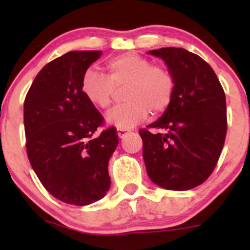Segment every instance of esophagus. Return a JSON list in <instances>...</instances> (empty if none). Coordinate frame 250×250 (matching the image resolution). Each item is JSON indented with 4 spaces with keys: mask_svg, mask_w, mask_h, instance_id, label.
<instances>
[{
    "mask_svg": "<svg viewBox=\"0 0 250 250\" xmlns=\"http://www.w3.org/2000/svg\"><path fill=\"white\" fill-rule=\"evenodd\" d=\"M128 133L129 130H127V129H117V136H119L120 139H123Z\"/></svg>",
    "mask_w": 250,
    "mask_h": 250,
    "instance_id": "1",
    "label": "esophagus"
}]
</instances>
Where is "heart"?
<instances>
[{"instance_id": "b5f03b06", "label": "heart", "mask_w": 250, "mask_h": 250, "mask_svg": "<svg viewBox=\"0 0 250 250\" xmlns=\"http://www.w3.org/2000/svg\"><path fill=\"white\" fill-rule=\"evenodd\" d=\"M108 76L88 69L82 77L81 91L94 107L107 109L113 101L115 88L125 89L127 102L111 109L105 115L108 125L130 129L147 119L159 116L169 108L174 97L175 82L166 68L153 65L139 54H123L108 62Z\"/></svg>"}]
</instances>
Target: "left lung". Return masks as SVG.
<instances>
[{
  "instance_id": "1",
  "label": "left lung",
  "mask_w": 250,
  "mask_h": 250,
  "mask_svg": "<svg viewBox=\"0 0 250 250\" xmlns=\"http://www.w3.org/2000/svg\"><path fill=\"white\" fill-rule=\"evenodd\" d=\"M148 54L165 61L173 76L170 105L139 131L149 179L169 190H189L208 179L216 166L227 133L226 95L213 68L182 48H161Z\"/></svg>"
}]
</instances>
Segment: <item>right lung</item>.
<instances>
[{
    "label": "right lung",
    "mask_w": 250,
    "mask_h": 250,
    "mask_svg": "<svg viewBox=\"0 0 250 250\" xmlns=\"http://www.w3.org/2000/svg\"><path fill=\"white\" fill-rule=\"evenodd\" d=\"M102 53L69 51L45 64L24 100L29 162L43 187L74 206L101 200L110 188L108 162L119 145L115 128L102 125L99 110L83 96L81 82Z\"/></svg>",
    "instance_id": "1"
}]
</instances>
